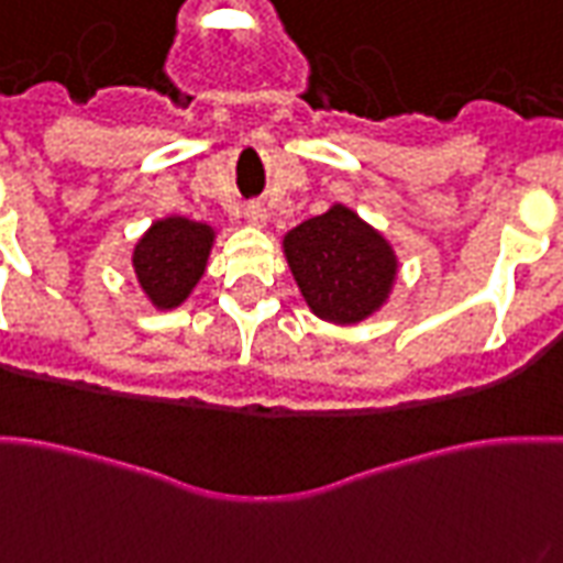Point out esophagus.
Wrapping results in <instances>:
<instances>
[{
	"label": "esophagus",
	"instance_id": "obj_1",
	"mask_svg": "<svg viewBox=\"0 0 563 563\" xmlns=\"http://www.w3.org/2000/svg\"><path fill=\"white\" fill-rule=\"evenodd\" d=\"M244 220H247L250 227H265V223H268V211H265V206H260V202H250V206L244 208Z\"/></svg>",
	"mask_w": 563,
	"mask_h": 563
}]
</instances>
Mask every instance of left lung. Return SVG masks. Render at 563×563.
<instances>
[{
	"label": "left lung",
	"mask_w": 563,
	"mask_h": 563,
	"mask_svg": "<svg viewBox=\"0 0 563 563\" xmlns=\"http://www.w3.org/2000/svg\"><path fill=\"white\" fill-rule=\"evenodd\" d=\"M283 256L310 313L340 328L376 316L399 277L394 244L343 202L289 229Z\"/></svg>",
	"instance_id": "obj_1"
}]
</instances>
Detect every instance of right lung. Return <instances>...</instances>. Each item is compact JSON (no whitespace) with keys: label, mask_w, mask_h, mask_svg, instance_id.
<instances>
[{"label":"right lung","mask_w":563,"mask_h":563,"mask_svg":"<svg viewBox=\"0 0 563 563\" xmlns=\"http://www.w3.org/2000/svg\"><path fill=\"white\" fill-rule=\"evenodd\" d=\"M218 229L185 214L157 218L136 239L133 277L154 310H176L190 298L208 268Z\"/></svg>","instance_id":"obj_1"}]
</instances>
